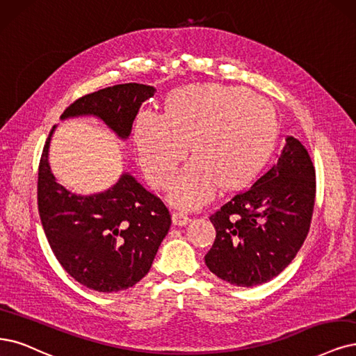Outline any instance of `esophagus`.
Wrapping results in <instances>:
<instances>
[{
	"label": "esophagus",
	"instance_id": "obj_1",
	"mask_svg": "<svg viewBox=\"0 0 356 356\" xmlns=\"http://www.w3.org/2000/svg\"><path fill=\"white\" fill-rule=\"evenodd\" d=\"M173 221H175L176 226H185L191 221V217L185 211H175Z\"/></svg>",
	"mask_w": 356,
	"mask_h": 356
}]
</instances>
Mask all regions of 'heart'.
I'll return each instance as SVG.
<instances>
[{
	"instance_id": "heart-1",
	"label": "heart",
	"mask_w": 356,
	"mask_h": 356,
	"mask_svg": "<svg viewBox=\"0 0 356 356\" xmlns=\"http://www.w3.org/2000/svg\"><path fill=\"white\" fill-rule=\"evenodd\" d=\"M277 136L271 104L245 88L200 83L176 89L163 117L142 113L135 139L142 165L156 186L167 188L192 143L193 160L177 176L171 201L195 208L218 186L236 189L251 180Z\"/></svg>"
}]
</instances>
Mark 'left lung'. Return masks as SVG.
Listing matches in <instances>:
<instances>
[{
	"mask_svg": "<svg viewBox=\"0 0 356 356\" xmlns=\"http://www.w3.org/2000/svg\"><path fill=\"white\" fill-rule=\"evenodd\" d=\"M315 202V168L308 151L287 136L275 161L209 220L216 241L209 271L233 286L252 287L279 275L304 243Z\"/></svg>",
	"mask_w": 356,
	"mask_h": 356,
	"instance_id": "8db88e82",
	"label": "left lung"
}]
</instances>
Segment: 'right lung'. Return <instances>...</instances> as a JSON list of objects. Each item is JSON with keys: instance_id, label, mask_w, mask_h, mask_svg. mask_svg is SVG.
Instances as JSON below:
<instances>
[{"instance_id": "right-lung-1", "label": "right lung", "mask_w": 356, "mask_h": 356, "mask_svg": "<svg viewBox=\"0 0 356 356\" xmlns=\"http://www.w3.org/2000/svg\"><path fill=\"white\" fill-rule=\"evenodd\" d=\"M154 94V86L114 85L76 99L61 118L97 115L126 139L142 102ZM54 129L38 168V209L52 252L76 282L92 291L111 293L135 286L148 274L170 230L168 208L130 175L97 195L63 188L48 163Z\"/></svg>"}]
</instances>
